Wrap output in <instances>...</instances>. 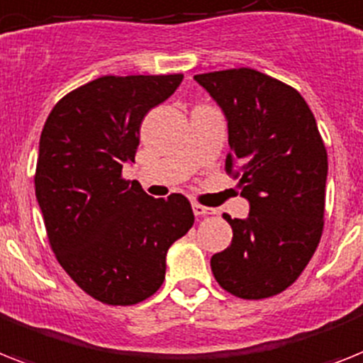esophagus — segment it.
<instances>
[{"label":"esophagus","instance_id":"obj_1","mask_svg":"<svg viewBox=\"0 0 363 363\" xmlns=\"http://www.w3.org/2000/svg\"><path fill=\"white\" fill-rule=\"evenodd\" d=\"M191 208H194V214H196L197 218L211 216V214H216V211H214V208L203 207V205H199V203H194V205H191Z\"/></svg>","mask_w":363,"mask_h":363}]
</instances>
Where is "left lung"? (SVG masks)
<instances>
[{"instance_id": "1", "label": "left lung", "mask_w": 363, "mask_h": 363, "mask_svg": "<svg viewBox=\"0 0 363 363\" xmlns=\"http://www.w3.org/2000/svg\"><path fill=\"white\" fill-rule=\"evenodd\" d=\"M228 119L225 172L238 179L250 214H225L228 248L211 268L220 287L261 300L293 285L319 246L325 225L328 156L298 91L253 69L194 76Z\"/></svg>"}]
</instances>
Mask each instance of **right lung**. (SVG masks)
Wrapping results in <instances>:
<instances>
[{"mask_svg": "<svg viewBox=\"0 0 363 363\" xmlns=\"http://www.w3.org/2000/svg\"><path fill=\"white\" fill-rule=\"evenodd\" d=\"M182 78L102 76L65 95L44 123L35 194L50 246L76 285L102 304L152 296L166 278L167 250L194 225L182 194L155 199L123 179L141 121Z\"/></svg>", "mask_w": 363, "mask_h": 363, "instance_id": "1", "label": "right lung"}]
</instances>
